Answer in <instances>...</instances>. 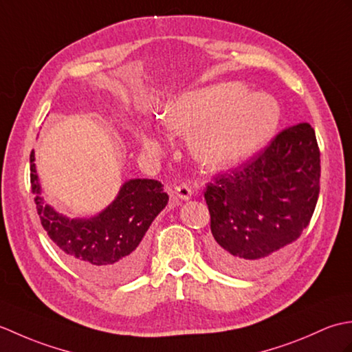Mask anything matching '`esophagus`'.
<instances>
[{
  "instance_id": "esophagus-1",
  "label": "esophagus",
  "mask_w": 352,
  "mask_h": 352,
  "mask_svg": "<svg viewBox=\"0 0 352 352\" xmlns=\"http://www.w3.org/2000/svg\"><path fill=\"white\" fill-rule=\"evenodd\" d=\"M174 193H175V197L182 201H189L192 198V189L188 184H178Z\"/></svg>"
}]
</instances>
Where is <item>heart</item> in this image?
<instances>
[{
    "instance_id": "obj_1",
    "label": "heart",
    "mask_w": 352,
    "mask_h": 352,
    "mask_svg": "<svg viewBox=\"0 0 352 352\" xmlns=\"http://www.w3.org/2000/svg\"><path fill=\"white\" fill-rule=\"evenodd\" d=\"M239 96L233 86H214L184 92L160 110L163 125L172 133L192 134L190 146L198 159L212 169H227L258 153L275 134L281 111L265 96ZM146 153L162 155L164 140L154 133L140 136Z\"/></svg>"
}]
</instances>
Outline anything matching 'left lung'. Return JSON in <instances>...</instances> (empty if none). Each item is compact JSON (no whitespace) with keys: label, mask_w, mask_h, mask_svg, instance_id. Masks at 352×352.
Instances as JSON below:
<instances>
[{"label":"left lung","mask_w":352,"mask_h":352,"mask_svg":"<svg viewBox=\"0 0 352 352\" xmlns=\"http://www.w3.org/2000/svg\"><path fill=\"white\" fill-rule=\"evenodd\" d=\"M319 155L315 130L298 124L242 168L207 186L212 258L221 271L256 275L301 236L318 203Z\"/></svg>","instance_id":"1"}]
</instances>
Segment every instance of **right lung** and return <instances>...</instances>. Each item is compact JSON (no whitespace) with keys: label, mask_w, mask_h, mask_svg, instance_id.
Returning a JSON list of instances; mask_svg holds the SVG:
<instances>
[{"label":"right lung","mask_w":352,"mask_h":352,"mask_svg":"<svg viewBox=\"0 0 352 352\" xmlns=\"http://www.w3.org/2000/svg\"><path fill=\"white\" fill-rule=\"evenodd\" d=\"M34 160L33 149L30 182L37 214L69 266L100 284H121L138 276L146 261V231L169 201L163 184L131 178L100 213L71 218L45 201Z\"/></svg>","instance_id":"add662e5"}]
</instances>
